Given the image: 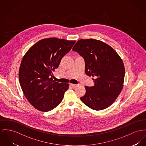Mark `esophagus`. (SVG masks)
<instances>
[{"instance_id":"34e87169","label":"esophagus","mask_w":146,"mask_h":146,"mask_svg":"<svg viewBox=\"0 0 146 146\" xmlns=\"http://www.w3.org/2000/svg\"><path fill=\"white\" fill-rule=\"evenodd\" d=\"M70 86H71L72 88H75L76 86H78V85H76V84H70Z\"/></svg>"}]
</instances>
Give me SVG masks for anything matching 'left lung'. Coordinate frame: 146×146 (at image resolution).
<instances>
[{"mask_svg":"<svg viewBox=\"0 0 146 146\" xmlns=\"http://www.w3.org/2000/svg\"><path fill=\"white\" fill-rule=\"evenodd\" d=\"M72 50L84 58L86 74L94 78V86H85L81 101L94 110L109 107L123 88L125 71L122 59L110 46L95 39L79 40Z\"/></svg>","mask_w":146,"mask_h":146,"instance_id":"1","label":"left lung"}]
</instances>
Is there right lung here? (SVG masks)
Instances as JSON below:
<instances>
[{"instance_id": "right-lung-1", "label": "right lung", "mask_w": 146, "mask_h": 146, "mask_svg": "<svg viewBox=\"0 0 146 146\" xmlns=\"http://www.w3.org/2000/svg\"><path fill=\"white\" fill-rule=\"evenodd\" d=\"M75 42L55 38L42 39L23 57L19 71L20 84L25 96L36 109L49 111L62 101L69 85L55 82L50 76Z\"/></svg>"}]
</instances>
